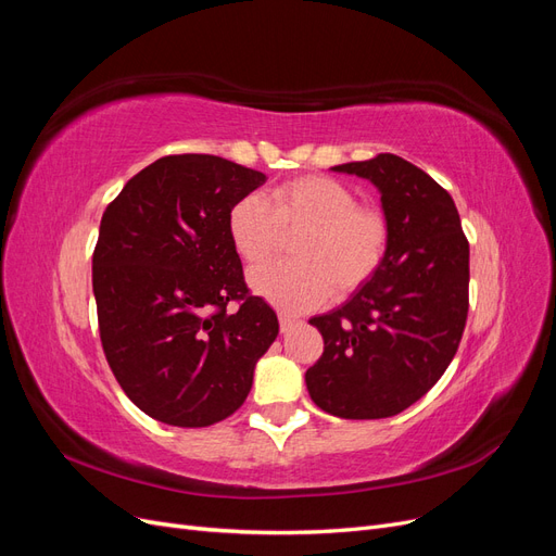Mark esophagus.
I'll use <instances>...</instances> for the list:
<instances>
[{"label":"esophagus","mask_w":556,"mask_h":556,"mask_svg":"<svg viewBox=\"0 0 556 556\" xmlns=\"http://www.w3.org/2000/svg\"><path fill=\"white\" fill-rule=\"evenodd\" d=\"M278 323H280V331L288 333V331L299 323V319L292 317V315H288V313H280V315H278Z\"/></svg>","instance_id":"obj_1"}]
</instances>
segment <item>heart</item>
<instances>
[{
	"label": "heart",
	"instance_id": "1",
	"mask_svg": "<svg viewBox=\"0 0 556 556\" xmlns=\"http://www.w3.org/2000/svg\"><path fill=\"white\" fill-rule=\"evenodd\" d=\"M294 243L296 262L271 264L250 274V288L274 306L304 313L323 306L339 288L355 292L380 268L390 225L376 206L357 204L348 185L329 176L285 180L266 199L245 194L227 213L231 248L248 266H260Z\"/></svg>",
	"mask_w": 556,
	"mask_h": 556
}]
</instances>
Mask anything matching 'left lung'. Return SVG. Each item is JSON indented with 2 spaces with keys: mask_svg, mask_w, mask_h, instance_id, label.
<instances>
[{
  "mask_svg": "<svg viewBox=\"0 0 556 556\" xmlns=\"http://www.w3.org/2000/svg\"><path fill=\"white\" fill-rule=\"evenodd\" d=\"M333 172L371 180L390 225L387 255L343 306L311 319L325 352L308 371L315 406L343 419L406 410L439 382L468 315V241L452 197L392 153Z\"/></svg>",
  "mask_w": 556,
  "mask_h": 556,
  "instance_id": "obj_1",
  "label": "left lung"
}]
</instances>
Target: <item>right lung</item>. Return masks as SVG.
<instances>
[{
  "mask_svg": "<svg viewBox=\"0 0 556 556\" xmlns=\"http://www.w3.org/2000/svg\"><path fill=\"white\" fill-rule=\"evenodd\" d=\"M266 182L215 155H166L106 206L92 255L99 336L137 408L208 427L243 406L278 317L252 296L227 213ZM237 300L239 309L228 311Z\"/></svg>",
  "mask_w": 556,
  "mask_h": 556,
  "instance_id": "right-lung-1",
  "label": "right lung"
}]
</instances>
